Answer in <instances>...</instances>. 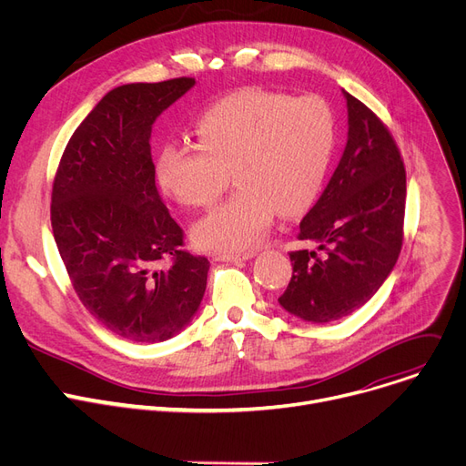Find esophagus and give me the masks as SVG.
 Returning a JSON list of instances; mask_svg holds the SVG:
<instances>
[{
  "mask_svg": "<svg viewBox=\"0 0 466 466\" xmlns=\"http://www.w3.org/2000/svg\"><path fill=\"white\" fill-rule=\"evenodd\" d=\"M254 256H256V252H242V254L240 252H218L214 258L218 261H246Z\"/></svg>",
  "mask_w": 466,
  "mask_h": 466,
  "instance_id": "1",
  "label": "esophagus"
}]
</instances>
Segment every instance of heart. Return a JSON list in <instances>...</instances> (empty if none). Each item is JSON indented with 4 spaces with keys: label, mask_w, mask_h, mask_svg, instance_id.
I'll return each mask as SVG.
<instances>
[{
    "label": "heart",
    "mask_w": 466,
    "mask_h": 466,
    "mask_svg": "<svg viewBox=\"0 0 466 466\" xmlns=\"http://www.w3.org/2000/svg\"><path fill=\"white\" fill-rule=\"evenodd\" d=\"M198 145L169 143L157 154L161 186L184 207H210L231 173L238 186L194 228L199 246L246 252L265 238L277 208L295 214L314 196L329 163L335 120L318 96L235 92L196 122Z\"/></svg>",
    "instance_id": "1"
}]
</instances>
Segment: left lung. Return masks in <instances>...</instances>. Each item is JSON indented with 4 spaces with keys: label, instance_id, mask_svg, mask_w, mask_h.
Wrapping results in <instances>:
<instances>
[{
    "label": "left lung",
    "instance_id": "obj_1",
    "mask_svg": "<svg viewBox=\"0 0 466 466\" xmlns=\"http://www.w3.org/2000/svg\"><path fill=\"white\" fill-rule=\"evenodd\" d=\"M348 143L329 184L299 224L318 250L289 252L280 305L314 323L361 309L393 270L404 237L406 171L399 147L370 108L344 92Z\"/></svg>",
    "mask_w": 466,
    "mask_h": 466
}]
</instances>
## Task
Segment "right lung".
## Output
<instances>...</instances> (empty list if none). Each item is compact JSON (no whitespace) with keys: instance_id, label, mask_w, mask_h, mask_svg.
Listing matches in <instances>:
<instances>
[{"instance_id":"obj_1","label":"right lung","mask_w":466,"mask_h":466,"mask_svg":"<svg viewBox=\"0 0 466 466\" xmlns=\"http://www.w3.org/2000/svg\"><path fill=\"white\" fill-rule=\"evenodd\" d=\"M196 78L137 82L108 92L75 129L52 182L54 240L80 303L133 342L177 335L201 305L208 259L156 187L150 133Z\"/></svg>"}]
</instances>
